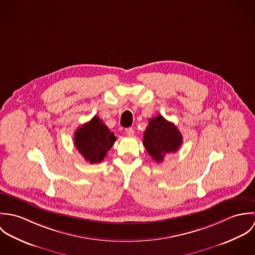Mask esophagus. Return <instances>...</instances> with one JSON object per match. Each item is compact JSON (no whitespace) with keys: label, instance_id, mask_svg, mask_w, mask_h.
Segmentation results:
<instances>
[{"label":"esophagus","instance_id":"1","mask_svg":"<svg viewBox=\"0 0 255 255\" xmlns=\"http://www.w3.org/2000/svg\"><path fill=\"white\" fill-rule=\"evenodd\" d=\"M126 133L128 135V136H132L134 134V130L132 128H126Z\"/></svg>","mask_w":255,"mask_h":255}]
</instances>
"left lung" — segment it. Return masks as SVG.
I'll list each match as a JSON object with an SVG mask.
<instances>
[{"label": "left lung", "instance_id": "8db88e82", "mask_svg": "<svg viewBox=\"0 0 255 255\" xmlns=\"http://www.w3.org/2000/svg\"><path fill=\"white\" fill-rule=\"evenodd\" d=\"M182 143V133L173 123L168 122L161 115L149 120L143 145L156 162L160 163L167 154L177 152Z\"/></svg>", "mask_w": 255, "mask_h": 255}]
</instances>
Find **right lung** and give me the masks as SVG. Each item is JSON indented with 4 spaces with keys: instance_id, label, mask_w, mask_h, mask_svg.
I'll return each mask as SVG.
<instances>
[{
    "instance_id": "add662e5",
    "label": "right lung",
    "mask_w": 255,
    "mask_h": 255,
    "mask_svg": "<svg viewBox=\"0 0 255 255\" xmlns=\"http://www.w3.org/2000/svg\"><path fill=\"white\" fill-rule=\"evenodd\" d=\"M115 141L114 133L96 116L74 132V145L84 159L91 164L101 162Z\"/></svg>"
}]
</instances>
